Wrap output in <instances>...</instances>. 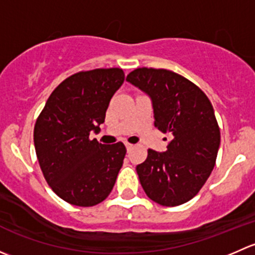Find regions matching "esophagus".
I'll list each match as a JSON object with an SVG mask.
<instances>
[{
	"mask_svg": "<svg viewBox=\"0 0 255 255\" xmlns=\"http://www.w3.org/2000/svg\"><path fill=\"white\" fill-rule=\"evenodd\" d=\"M125 144H126V148H127L128 150H129V149H132L133 146H134V145H133V144H130V143H128V142H126Z\"/></svg>",
	"mask_w": 255,
	"mask_h": 255,
	"instance_id": "obj_1",
	"label": "esophagus"
}]
</instances>
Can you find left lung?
<instances>
[{"instance_id":"left-lung-1","label":"left lung","mask_w":255,"mask_h":255,"mask_svg":"<svg viewBox=\"0 0 255 255\" xmlns=\"http://www.w3.org/2000/svg\"><path fill=\"white\" fill-rule=\"evenodd\" d=\"M127 81L151 97L154 126L173 137L164 153L148 149L137 165L146 196L166 207L199 194L216 164L221 133L208 97L197 85L166 69L138 68Z\"/></svg>"}]
</instances>
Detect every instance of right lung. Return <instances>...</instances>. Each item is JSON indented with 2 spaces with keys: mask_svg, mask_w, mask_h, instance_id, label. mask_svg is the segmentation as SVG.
<instances>
[{
  "mask_svg": "<svg viewBox=\"0 0 255 255\" xmlns=\"http://www.w3.org/2000/svg\"><path fill=\"white\" fill-rule=\"evenodd\" d=\"M125 81L120 68L82 70L49 96L34 126V146L44 179L64 201L91 207L104 201L122 168V142L101 144L99 132L115 92Z\"/></svg>",
  "mask_w": 255,
  "mask_h": 255,
  "instance_id": "right-lung-1",
  "label": "right lung"
}]
</instances>
